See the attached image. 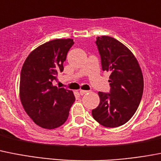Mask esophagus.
Here are the masks:
<instances>
[{"mask_svg":"<svg viewBox=\"0 0 161 161\" xmlns=\"http://www.w3.org/2000/svg\"><path fill=\"white\" fill-rule=\"evenodd\" d=\"M86 93H88L87 90H80V95H84V94H86Z\"/></svg>","mask_w":161,"mask_h":161,"instance_id":"1","label":"esophagus"}]
</instances>
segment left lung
Wrapping results in <instances>:
<instances>
[{"label": "left lung", "mask_w": 161, "mask_h": 161, "mask_svg": "<svg viewBox=\"0 0 161 161\" xmlns=\"http://www.w3.org/2000/svg\"><path fill=\"white\" fill-rule=\"evenodd\" d=\"M95 43L102 69L111 73V90L98 92L99 105L92 110V116L105 127H119L131 119L139 106L143 93L142 70L133 53L115 38L97 36Z\"/></svg>", "instance_id": "left-lung-1"}]
</instances>
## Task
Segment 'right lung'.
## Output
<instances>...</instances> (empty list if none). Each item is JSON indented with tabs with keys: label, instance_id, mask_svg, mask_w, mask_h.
Returning <instances> with one entry per match:
<instances>
[{
	"label": "right lung",
	"instance_id": "1",
	"mask_svg": "<svg viewBox=\"0 0 161 161\" xmlns=\"http://www.w3.org/2000/svg\"><path fill=\"white\" fill-rule=\"evenodd\" d=\"M72 39H56L38 46L26 58L20 74L19 96L27 114L37 125L53 130L67 120L75 96L53 86L73 45Z\"/></svg>",
	"mask_w": 161,
	"mask_h": 161
}]
</instances>
